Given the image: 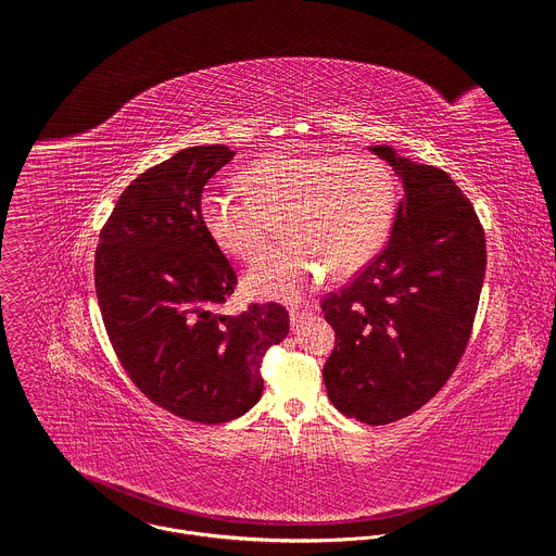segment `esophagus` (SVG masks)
Listing matches in <instances>:
<instances>
[{
	"instance_id": "obj_1",
	"label": "esophagus",
	"mask_w": 556,
	"mask_h": 556,
	"mask_svg": "<svg viewBox=\"0 0 556 556\" xmlns=\"http://www.w3.org/2000/svg\"><path fill=\"white\" fill-rule=\"evenodd\" d=\"M309 314H312V309H290V326H292V330H299V326L307 319Z\"/></svg>"
}]
</instances>
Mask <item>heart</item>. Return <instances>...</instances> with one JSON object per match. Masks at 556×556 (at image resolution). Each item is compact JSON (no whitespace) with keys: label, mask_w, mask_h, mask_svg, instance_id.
<instances>
[{"label":"heart","mask_w":556,"mask_h":556,"mask_svg":"<svg viewBox=\"0 0 556 556\" xmlns=\"http://www.w3.org/2000/svg\"><path fill=\"white\" fill-rule=\"evenodd\" d=\"M244 198L204 191L200 215L222 253L262 260L279 240L290 247L247 275L257 296L294 299L326 270L345 279L382 249L399 193L387 165L369 155L273 151L244 169Z\"/></svg>","instance_id":"1"}]
</instances>
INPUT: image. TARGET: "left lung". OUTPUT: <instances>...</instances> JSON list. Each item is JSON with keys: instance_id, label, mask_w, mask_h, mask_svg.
<instances>
[{"instance_id": "8db88e82", "label": "left lung", "mask_w": 556, "mask_h": 556, "mask_svg": "<svg viewBox=\"0 0 556 556\" xmlns=\"http://www.w3.org/2000/svg\"><path fill=\"white\" fill-rule=\"evenodd\" d=\"M405 185L387 247L321 301L337 345L324 367L332 405L365 425L412 416L444 387L470 339L486 240L451 176L371 147Z\"/></svg>"}]
</instances>
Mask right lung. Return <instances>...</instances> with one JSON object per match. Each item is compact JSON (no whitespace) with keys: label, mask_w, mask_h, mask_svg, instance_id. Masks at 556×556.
<instances>
[{"label":"right lung","mask_w":556,"mask_h":556,"mask_svg":"<svg viewBox=\"0 0 556 556\" xmlns=\"http://www.w3.org/2000/svg\"><path fill=\"white\" fill-rule=\"evenodd\" d=\"M189 147L140 174L101 230L94 283L110 343L131 382L169 414L219 425L264 391L262 361L288 337L279 303L222 314L237 275L200 215L204 185L232 161Z\"/></svg>","instance_id":"1"}]
</instances>
